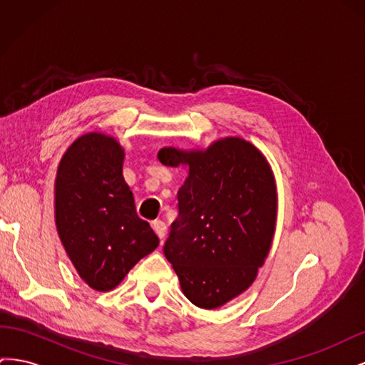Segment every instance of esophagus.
I'll return each instance as SVG.
<instances>
[{
    "instance_id": "obj_1",
    "label": "esophagus",
    "mask_w": 365,
    "mask_h": 365,
    "mask_svg": "<svg viewBox=\"0 0 365 365\" xmlns=\"http://www.w3.org/2000/svg\"><path fill=\"white\" fill-rule=\"evenodd\" d=\"M152 228H153V231H155L157 236L160 239H163L165 236V231H168V227H165V224L163 222V220H153Z\"/></svg>"
}]
</instances>
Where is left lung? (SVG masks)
Wrapping results in <instances>:
<instances>
[{
    "instance_id": "8db88e82",
    "label": "left lung",
    "mask_w": 365,
    "mask_h": 365,
    "mask_svg": "<svg viewBox=\"0 0 365 365\" xmlns=\"http://www.w3.org/2000/svg\"><path fill=\"white\" fill-rule=\"evenodd\" d=\"M158 160L170 168L189 164L164 256L193 304L222 306L254 282L269 252L277 213L272 172L240 138L216 141L205 152L164 148Z\"/></svg>"
}]
</instances>
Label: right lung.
Masks as SVG:
<instances>
[{"label":"right lung","mask_w":365,"mask_h":365,"mask_svg":"<svg viewBox=\"0 0 365 365\" xmlns=\"http://www.w3.org/2000/svg\"><path fill=\"white\" fill-rule=\"evenodd\" d=\"M123 157L113 137L93 132L73 143L58 169V233L81 279L97 291L115 288L158 247L157 235L137 215Z\"/></svg>","instance_id":"add662e5"}]
</instances>
